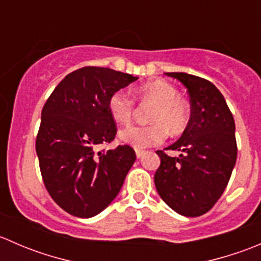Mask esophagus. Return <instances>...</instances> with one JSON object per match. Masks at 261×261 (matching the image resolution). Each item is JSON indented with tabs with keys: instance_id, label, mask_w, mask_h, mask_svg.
Segmentation results:
<instances>
[{
	"instance_id": "esophagus-1",
	"label": "esophagus",
	"mask_w": 261,
	"mask_h": 261,
	"mask_svg": "<svg viewBox=\"0 0 261 261\" xmlns=\"http://www.w3.org/2000/svg\"><path fill=\"white\" fill-rule=\"evenodd\" d=\"M135 152H136V158H139V159H140L141 156H143L144 154H145V150H141V149H136L135 150Z\"/></svg>"
}]
</instances>
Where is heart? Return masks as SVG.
I'll list each match as a JSON object with an SVG mask.
<instances>
[{
	"label": "heart",
	"mask_w": 261,
	"mask_h": 261,
	"mask_svg": "<svg viewBox=\"0 0 261 261\" xmlns=\"http://www.w3.org/2000/svg\"><path fill=\"white\" fill-rule=\"evenodd\" d=\"M138 94L143 101L155 103L150 116V121L154 123L147 126L131 125L122 128L118 134L122 143L135 149H145L164 143L169 130L172 134H179L187 127L189 109L179 98L178 89L169 82H149L138 89ZM107 107L116 122L127 123L134 115L135 101L125 89H117L110 96Z\"/></svg>",
	"instance_id": "heart-1"
}]
</instances>
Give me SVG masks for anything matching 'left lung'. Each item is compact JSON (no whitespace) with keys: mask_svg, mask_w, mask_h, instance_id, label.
I'll list each match as a JSON object with an SVG mask.
<instances>
[{"mask_svg":"<svg viewBox=\"0 0 261 261\" xmlns=\"http://www.w3.org/2000/svg\"><path fill=\"white\" fill-rule=\"evenodd\" d=\"M187 88L191 118L181 136L167 147L178 150L173 158L158 150L160 167L154 175L163 201L187 217L208 212L230 180L238 146L235 121L225 98L210 81L188 73H165Z\"/></svg>","mask_w":261,"mask_h":261,"instance_id":"8db88e82","label":"left lung"}]
</instances>
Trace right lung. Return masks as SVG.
Masks as SVG:
<instances>
[{
    "label": "right lung",
    "instance_id": "obj_1",
    "mask_svg": "<svg viewBox=\"0 0 261 261\" xmlns=\"http://www.w3.org/2000/svg\"><path fill=\"white\" fill-rule=\"evenodd\" d=\"M135 81L110 68L84 67L60 82L44 105L36 138L40 172L51 198L75 217L103 211L135 163L128 145L96 152L116 135L110 96Z\"/></svg>",
    "mask_w": 261,
    "mask_h": 261
}]
</instances>
